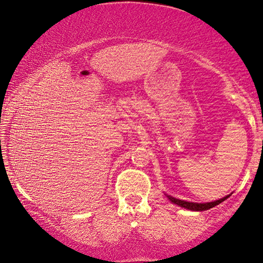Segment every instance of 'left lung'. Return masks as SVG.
Segmentation results:
<instances>
[{"label": "left lung", "instance_id": "8db88e82", "mask_svg": "<svg viewBox=\"0 0 263 263\" xmlns=\"http://www.w3.org/2000/svg\"><path fill=\"white\" fill-rule=\"evenodd\" d=\"M167 197H168V199L172 201V203L177 204V205H179V206H181V208L189 209V210H192V211H204V210H209V209H211V208H215L216 205H218V204L222 203V201L226 200L229 196L224 197V198H222V199H218V200H216V201H211V203H201V204H199V203H190V201L177 199V198H173V197H171V196H167Z\"/></svg>", "mask_w": 263, "mask_h": 263}]
</instances>
